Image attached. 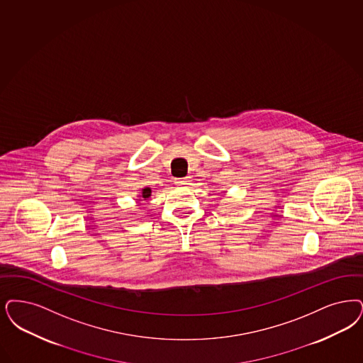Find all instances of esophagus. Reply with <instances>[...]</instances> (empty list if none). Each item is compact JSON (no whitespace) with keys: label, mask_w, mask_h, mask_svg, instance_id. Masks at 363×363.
<instances>
[{"label":"esophagus","mask_w":363,"mask_h":363,"mask_svg":"<svg viewBox=\"0 0 363 363\" xmlns=\"http://www.w3.org/2000/svg\"><path fill=\"white\" fill-rule=\"evenodd\" d=\"M190 178H178V179H175V185L177 186H181V188H185V186H188L190 185Z\"/></svg>","instance_id":"1"}]
</instances>
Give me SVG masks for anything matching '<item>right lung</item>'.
Here are the masks:
<instances>
[{"label": "right lung", "instance_id": "1", "mask_svg": "<svg viewBox=\"0 0 363 363\" xmlns=\"http://www.w3.org/2000/svg\"><path fill=\"white\" fill-rule=\"evenodd\" d=\"M150 196H151V188H143L140 191H139L138 201H143L141 200L142 198H143L144 200H147Z\"/></svg>", "mask_w": 363, "mask_h": 363}]
</instances>
